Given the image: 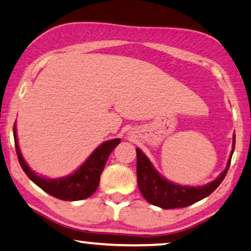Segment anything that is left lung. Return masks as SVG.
Wrapping results in <instances>:
<instances>
[{"mask_svg":"<svg viewBox=\"0 0 251 251\" xmlns=\"http://www.w3.org/2000/svg\"><path fill=\"white\" fill-rule=\"evenodd\" d=\"M235 135H233V149L230 151L226 169L213 181L204 186L189 187L173 183L163 178L156 169L153 168L148 157L139 148H136V175H138V186L142 196L150 204L159 206L162 209L185 208L193 203L201 201L209 196L225 178L228 171L230 159L234 152Z\"/></svg>","mask_w":251,"mask_h":251,"instance_id":"1","label":"left lung"}]
</instances>
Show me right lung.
<instances>
[{
	"label": "right lung",
	"mask_w": 251,
	"mask_h": 251,
	"mask_svg": "<svg viewBox=\"0 0 251 251\" xmlns=\"http://www.w3.org/2000/svg\"><path fill=\"white\" fill-rule=\"evenodd\" d=\"M13 138H15L19 164L24 170L26 176L49 195L63 200V201H79V200L89 198L95 193L100 183V176L104 169L109 155L120 143V139H112L103 142L72 175L58 179H47L33 172L25 159L23 158L18 146V140H17L16 124L13 126Z\"/></svg>",
	"instance_id": "right-lung-1"
}]
</instances>
